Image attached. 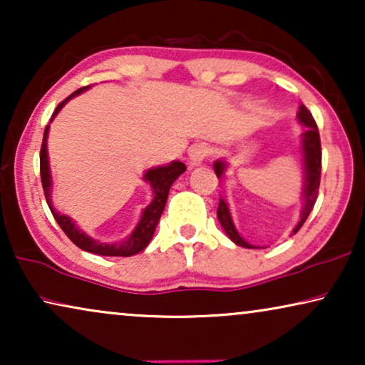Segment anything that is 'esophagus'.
Wrapping results in <instances>:
<instances>
[{"mask_svg": "<svg viewBox=\"0 0 365 365\" xmlns=\"http://www.w3.org/2000/svg\"><path fill=\"white\" fill-rule=\"evenodd\" d=\"M211 154V148L206 143H199L189 149V168H196Z\"/></svg>", "mask_w": 365, "mask_h": 365, "instance_id": "1", "label": "esophagus"}]
</instances>
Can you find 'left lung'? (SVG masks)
Masks as SVG:
<instances>
[{"mask_svg": "<svg viewBox=\"0 0 365 365\" xmlns=\"http://www.w3.org/2000/svg\"><path fill=\"white\" fill-rule=\"evenodd\" d=\"M297 119L304 126H307L306 133L302 134V154H304V192H302V211H301V221L297 222V226L294 227V234L302 227V224L306 222V219L311 214L314 204L317 201L319 194V184H321V168H322V151H321V136H319L317 124L314 121L312 114L309 113V109L301 104L297 113ZM224 169H226V163L216 161L214 163V171H216L217 178H222ZM217 219L221 222V226L232 242H236L241 247L254 249V246L244 241L241 234L237 232L236 226H234L231 212L224 199H219V207H217Z\"/></svg>", "mask_w": 365, "mask_h": 365, "instance_id": "left-lung-1", "label": "left lung"}]
</instances>
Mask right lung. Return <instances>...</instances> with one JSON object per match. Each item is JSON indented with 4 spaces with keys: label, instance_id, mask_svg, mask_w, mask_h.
<instances>
[{
    "label": "right lung",
    "instance_id": "add662e5",
    "mask_svg": "<svg viewBox=\"0 0 365 365\" xmlns=\"http://www.w3.org/2000/svg\"><path fill=\"white\" fill-rule=\"evenodd\" d=\"M89 86L79 88L74 91L73 94L64 99L63 103L58 104V108L54 109L51 121L54 116L61 111V108L66 104L69 99L78 96L83 91H86ZM48 131L49 126L44 129V136H43V144H41V153H39V171H41V182H43V191H44V197H46V202L49 209H51L54 219L59 224V227L63 229L64 234L71 239V241L76 244L79 249L83 251H88L91 254H98V256H121V257H129L134 256V254L141 252L144 247L151 242L153 234L156 231V226L161 219V214L164 211V206H166L168 201V194L169 189H171L173 182L181 176V174L186 171V166L181 161H173L168 166H159V168H153L146 171L144 174V181L149 182V186L153 189V201L149 206L144 209L141 214V219H139L138 226L134 227V231L129 234L128 239H124L123 242H114V244H106V242H99L94 241L84 234L81 229H78L76 224L73 222L71 217H68L66 214H59L56 212V209L53 207V201H51V173H49V163H48V148H46V139H48Z\"/></svg>",
    "mask_w": 365,
    "mask_h": 365
}]
</instances>
